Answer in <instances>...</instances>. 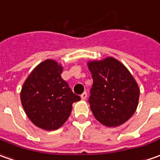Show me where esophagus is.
Returning <instances> with one entry per match:
<instances>
[{
    "mask_svg": "<svg viewBox=\"0 0 160 160\" xmlns=\"http://www.w3.org/2000/svg\"><path fill=\"white\" fill-rule=\"evenodd\" d=\"M87 96H88V94H87V92H84L83 94L80 95V97H81V99H82V100H86Z\"/></svg>",
    "mask_w": 160,
    "mask_h": 160,
    "instance_id": "1",
    "label": "esophagus"
}]
</instances>
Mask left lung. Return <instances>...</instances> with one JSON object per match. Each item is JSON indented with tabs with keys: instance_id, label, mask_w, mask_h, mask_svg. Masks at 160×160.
Wrapping results in <instances>:
<instances>
[{
	"instance_id": "8db88e82",
	"label": "left lung",
	"mask_w": 160,
	"mask_h": 160,
	"mask_svg": "<svg viewBox=\"0 0 160 160\" xmlns=\"http://www.w3.org/2000/svg\"><path fill=\"white\" fill-rule=\"evenodd\" d=\"M88 65L93 78L88 102L94 117L108 127L124 123L138 104L139 88L133 76L114 58Z\"/></svg>"
}]
</instances>
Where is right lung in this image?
Instances as JSON below:
<instances>
[{
	"mask_svg": "<svg viewBox=\"0 0 160 160\" xmlns=\"http://www.w3.org/2000/svg\"><path fill=\"white\" fill-rule=\"evenodd\" d=\"M62 71L63 67L54 60L42 62L27 78L21 91L26 115L43 130L61 127L71 114L72 103L80 100L61 78Z\"/></svg>",
	"mask_w": 160,
	"mask_h": 160,
	"instance_id": "add662e5",
	"label": "right lung"
}]
</instances>
